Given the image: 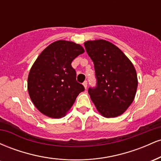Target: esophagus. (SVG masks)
<instances>
[{
  "label": "esophagus",
  "mask_w": 161,
  "mask_h": 161,
  "mask_svg": "<svg viewBox=\"0 0 161 161\" xmlns=\"http://www.w3.org/2000/svg\"><path fill=\"white\" fill-rule=\"evenodd\" d=\"M83 86L85 87V88H87V86H88V82H87V81H85L84 82H83Z\"/></svg>",
  "instance_id": "34e87169"
}]
</instances>
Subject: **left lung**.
<instances>
[{
    "instance_id": "left-lung-1",
    "label": "left lung",
    "mask_w": 161,
    "mask_h": 161,
    "mask_svg": "<svg viewBox=\"0 0 161 161\" xmlns=\"http://www.w3.org/2000/svg\"><path fill=\"white\" fill-rule=\"evenodd\" d=\"M84 45L95 66L97 86L88 88V93L96 109L106 118L122 115L134 101L137 91L133 64L108 41H87Z\"/></svg>"
}]
</instances>
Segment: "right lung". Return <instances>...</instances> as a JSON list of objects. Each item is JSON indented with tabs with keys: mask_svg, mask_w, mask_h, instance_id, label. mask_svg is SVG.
<instances>
[{
	"mask_svg": "<svg viewBox=\"0 0 161 161\" xmlns=\"http://www.w3.org/2000/svg\"><path fill=\"white\" fill-rule=\"evenodd\" d=\"M85 52L79 44L59 40L40 53L29 71L28 92L36 108L51 118H61L85 88L76 81L72 61Z\"/></svg>",
	"mask_w": 161,
	"mask_h": 161,
	"instance_id": "right-lung-1",
	"label": "right lung"
}]
</instances>
